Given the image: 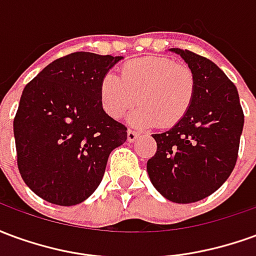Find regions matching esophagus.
I'll return each mask as SVG.
<instances>
[{
	"instance_id": "34e87169",
	"label": "esophagus",
	"mask_w": 256,
	"mask_h": 256,
	"mask_svg": "<svg viewBox=\"0 0 256 256\" xmlns=\"http://www.w3.org/2000/svg\"><path fill=\"white\" fill-rule=\"evenodd\" d=\"M138 137V133L134 132V130H128V142H134Z\"/></svg>"
}]
</instances>
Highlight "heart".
Here are the masks:
<instances>
[{
  "instance_id": "b5f03b06",
  "label": "heart",
  "mask_w": 256,
  "mask_h": 256,
  "mask_svg": "<svg viewBox=\"0 0 256 256\" xmlns=\"http://www.w3.org/2000/svg\"><path fill=\"white\" fill-rule=\"evenodd\" d=\"M196 94V78L188 66L163 56H146L124 63L120 78L106 74L100 82L102 110L120 119L137 102L141 106L130 115L138 128H172L188 115Z\"/></svg>"
}]
</instances>
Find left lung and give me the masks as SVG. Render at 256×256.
<instances>
[{"mask_svg": "<svg viewBox=\"0 0 256 256\" xmlns=\"http://www.w3.org/2000/svg\"><path fill=\"white\" fill-rule=\"evenodd\" d=\"M196 78L192 108L164 133L152 134L158 150L146 163L150 182L167 200L188 204L214 193L236 166L244 114L234 84L200 54L170 49Z\"/></svg>", "mask_w": 256, "mask_h": 256, "instance_id": "left-lung-1", "label": "left lung"}]
</instances>
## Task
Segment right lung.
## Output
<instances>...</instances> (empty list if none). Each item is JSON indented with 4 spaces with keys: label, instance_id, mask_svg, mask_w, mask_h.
I'll list each match as a JSON object with an SVG mask.
<instances>
[{
    "label": "right lung",
    "instance_id": "1",
    "mask_svg": "<svg viewBox=\"0 0 256 256\" xmlns=\"http://www.w3.org/2000/svg\"><path fill=\"white\" fill-rule=\"evenodd\" d=\"M122 56L75 52L26 84L14 119L18 167L26 185L49 203L75 206L100 185L108 156L128 128L108 116L102 76Z\"/></svg>",
    "mask_w": 256,
    "mask_h": 256
}]
</instances>
